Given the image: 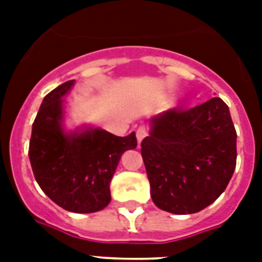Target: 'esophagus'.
<instances>
[{
    "label": "esophagus",
    "mask_w": 262,
    "mask_h": 262,
    "mask_svg": "<svg viewBox=\"0 0 262 262\" xmlns=\"http://www.w3.org/2000/svg\"><path fill=\"white\" fill-rule=\"evenodd\" d=\"M147 135L148 132L145 127H139V129L136 130V137H137V141H139V143H141V141L147 137Z\"/></svg>",
    "instance_id": "34e87169"
}]
</instances>
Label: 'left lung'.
<instances>
[{"label": "left lung", "instance_id": "8db88e82", "mask_svg": "<svg viewBox=\"0 0 262 262\" xmlns=\"http://www.w3.org/2000/svg\"><path fill=\"white\" fill-rule=\"evenodd\" d=\"M141 156L156 207L175 215L207 208L235 170L236 132L228 106L212 98L190 110L152 117Z\"/></svg>", "mask_w": 262, "mask_h": 262}]
</instances>
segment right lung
<instances>
[{
	"mask_svg": "<svg viewBox=\"0 0 262 262\" xmlns=\"http://www.w3.org/2000/svg\"><path fill=\"white\" fill-rule=\"evenodd\" d=\"M75 80L43 99L32 123L31 167L45 194L75 213L102 211L110 204V182L125 151L137 147L136 133L118 137L100 127L65 126V96Z\"/></svg>",
	"mask_w": 262,
	"mask_h": 262,
	"instance_id": "right-lung-1",
	"label": "right lung"
}]
</instances>
